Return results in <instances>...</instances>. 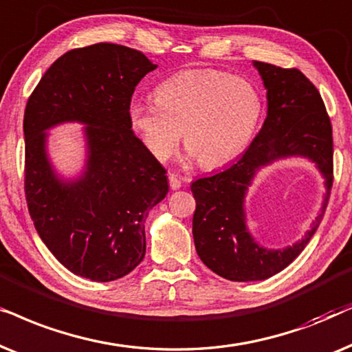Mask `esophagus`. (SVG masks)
I'll return each mask as SVG.
<instances>
[{
	"label": "esophagus",
	"instance_id": "34e87169",
	"mask_svg": "<svg viewBox=\"0 0 352 352\" xmlns=\"http://www.w3.org/2000/svg\"><path fill=\"white\" fill-rule=\"evenodd\" d=\"M168 185H170L172 190H179L182 186V179L175 173H168Z\"/></svg>",
	"mask_w": 352,
	"mask_h": 352
}]
</instances>
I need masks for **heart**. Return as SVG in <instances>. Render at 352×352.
Here are the masks:
<instances>
[{
  "label": "heart",
  "mask_w": 352,
  "mask_h": 352,
  "mask_svg": "<svg viewBox=\"0 0 352 352\" xmlns=\"http://www.w3.org/2000/svg\"><path fill=\"white\" fill-rule=\"evenodd\" d=\"M254 83L214 69H190L159 83L154 100L133 98L127 106L130 129L144 149L166 161L185 146L204 168L227 166L250 146L262 117Z\"/></svg>",
  "instance_id": "heart-1"
}]
</instances>
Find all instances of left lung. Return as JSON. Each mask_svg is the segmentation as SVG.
I'll list each match as a JSON object with an SVG mask.
<instances>
[{"mask_svg": "<svg viewBox=\"0 0 352 352\" xmlns=\"http://www.w3.org/2000/svg\"><path fill=\"white\" fill-rule=\"evenodd\" d=\"M252 64L267 90L264 125L236 162L191 184L196 252L210 270L232 282L265 280L292 264L320 225L333 185V138L320 93L301 70L259 60ZM293 155L316 164L326 180V199L302 241L267 250L247 230L244 198L261 166Z\"/></svg>", "mask_w": 352, "mask_h": 352, "instance_id": "1", "label": "left lung"}]
</instances>
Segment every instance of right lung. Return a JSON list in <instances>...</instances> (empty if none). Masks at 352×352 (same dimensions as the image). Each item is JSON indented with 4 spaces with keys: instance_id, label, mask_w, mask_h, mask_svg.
<instances>
[{
    "instance_id": "add662e5",
    "label": "right lung",
    "mask_w": 352,
    "mask_h": 352,
    "mask_svg": "<svg viewBox=\"0 0 352 352\" xmlns=\"http://www.w3.org/2000/svg\"><path fill=\"white\" fill-rule=\"evenodd\" d=\"M156 67L142 51L122 45L70 50L27 101V206L46 248L78 277L122 278L146 252L144 222L166 198L167 172L135 137L127 106ZM65 121L87 125V162L72 181L54 172L45 151V130Z\"/></svg>"
}]
</instances>
